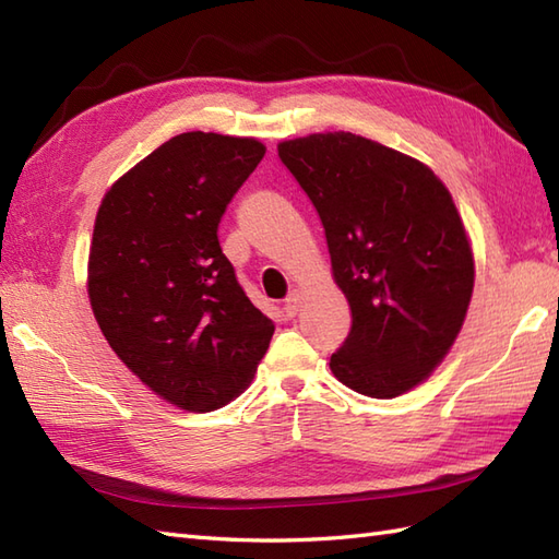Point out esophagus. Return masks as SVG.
<instances>
[{
	"label": "esophagus",
	"mask_w": 559,
	"mask_h": 559,
	"mask_svg": "<svg viewBox=\"0 0 559 559\" xmlns=\"http://www.w3.org/2000/svg\"><path fill=\"white\" fill-rule=\"evenodd\" d=\"M283 312H286V317H295L300 312V295L298 293H290L286 302H283Z\"/></svg>",
	"instance_id": "esophagus-1"
}]
</instances>
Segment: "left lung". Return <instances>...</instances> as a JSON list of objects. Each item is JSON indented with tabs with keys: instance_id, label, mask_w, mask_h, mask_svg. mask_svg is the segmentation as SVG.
Returning <instances> with one entry per match:
<instances>
[{
	"instance_id": "8db88e82",
	"label": "left lung",
	"mask_w": 559,
	"mask_h": 559,
	"mask_svg": "<svg viewBox=\"0 0 559 559\" xmlns=\"http://www.w3.org/2000/svg\"><path fill=\"white\" fill-rule=\"evenodd\" d=\"M278 158L324 225L350 331L331 372L358 394L394 399L442 362L473 293V254L439 177L350 132L283 141Z\"/></svg>"
}]
</instances>
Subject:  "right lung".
Instances as JSON below:
<instances>
[{
	"mask_svg": "<svg viewBox=\"0 0 559 559\" xmlns=\"http://www.w3.org/2000/svg\"><path fill=\"white\" fill-rule=\"evenodd\" d=\"M264 153L257 139L173 136L122 175L98 209L93 314L117 358L185 411H216L240 394L276 329L218 242L225 209Z\"/></svg>",
	"mask_w": 559,
	"mask_h": 559,
	"instance_id": "add662e5",
	"label": "right lung"
}]
</instances>
